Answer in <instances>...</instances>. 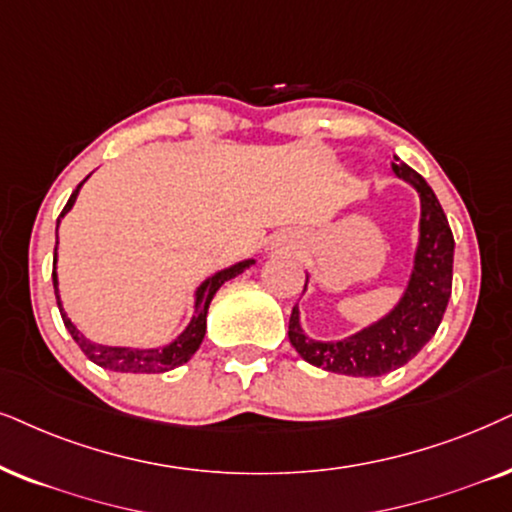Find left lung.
<instances>
[{"label":"left lung","instance_id":"1","mask_svg":"<svg viewBox=\"0 0 512 512\" xmlns=\"http://www.w3.org/2000/svg\"><path fill=\"white\" fill-rule=\"evenodd\" d=\"M392 172L409 181L420 196V234L409 286L392 312L345 340L307 338L300 326V309L293 307L288 323L290 345L304 361L323 371L375 378L409 364L437 333L449 304L454 278V234L442 205L428 181L399 158H394Z\"/></svg>","mask_w":512,"mask_h":512}]
</instances>
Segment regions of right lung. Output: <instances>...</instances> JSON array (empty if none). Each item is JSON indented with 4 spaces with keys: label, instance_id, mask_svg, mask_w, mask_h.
<instances>
[{
    "label": "right lung",
    "instance_id": "add662e5",
    "mask_svg": "<svg viewBox=\"0 0 512 512\" xmlns=\"http://www.w3.org/2000/svg\"><path fill=\"white\" fill-rule=\"evenodd\" d=\"M84 181L77 184L73 196L68 198L66 208H63L61 217H58V222H56V231H58V224H61V219L66 217L70 208L75 205L77 193H80ZM56 245H58V241H56ZM54 264H56V248H54ZM252 264H255V260H243L238 264H231L229 269L217 271L215 276L205 278V281L200 283L196 290V302H193V316H191L189 326H186L184 331H181V335H177L170 345L153 347V349L96 345V342L84 338V335L77 331L75 323L68 319V314L63 312V302H61V297H58L56 267H54V271H51V278H54V293H56V304H58V312H61V319H63V323H66L68 333L73 335V340L80 345L82 352L87 354L89 361H94V364L101 368H108V371H118V373H165L181 364H186V361L196 354V349L200 347V342H203V338H205V328H208V309H210L212 297H215L217 290L222 288L226 281H231V278L243 274V271L252 267Z\"/></svg>",
    "mask_w": 512,
    "mask_h": 512
}]
</instances>
